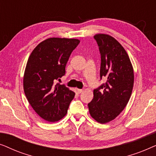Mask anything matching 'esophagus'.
Segmentation results:
<instances>
[{
  "instance_id": "obj_1",
  "label": "esophagus",
  "mask_w": 156,
  "mask_h": 156,
  "mask_svg": "<svg viewBox=\"0 0 156 156\" xmlns=\"http://www.w3.org/2000/svg\"><path fill=\"white\" fill-rule=\"evenodd\" d=\"M76 92H77L78 94H81L83 91H84L82 89H76Z\"/></svg>"
}]
</instances>
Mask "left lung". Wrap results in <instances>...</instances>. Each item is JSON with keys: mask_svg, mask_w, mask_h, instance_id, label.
I'll return each instance as SVG.
<instances>
[{"mask_svg": "<svg viewBox=\"0 0 156 156\" xmlns=\"http://www.w3.org/2000/svg\"><path fill=\"white\" fill-rule=\"evenodd\" d=\"M101 54L100 78L106 82L94 90L88 104L89 114L97 122L114 120L124 109L133 90L134 74L129 55L122 45L112 36H94Z\"/></svg>", "mask_w": 156, "mask_h": 156, "instance_id": "1", "label": "left lung"}]
</instances>
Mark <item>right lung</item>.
Here are the masks:
<instances>
[{
  "instance_id": "1",
  "label": "right lung",
  "mask_w": 156,
  "mask_h": 156,
  "mask_svg": "<svg viewBox=\"0 0 156 156\" xmlns=\"http://www.w3.org/2000/svg\"><path fill=\"white\" fill-rule=\"evenodd\" d=\"M77 39L51 37L38 44L30 55L23 77L25 94L35 112L49 122L67 114L74 91L59 83L65 74L70 55L80 43Z\"/></svg>"
}]
</instances>
